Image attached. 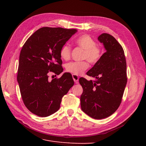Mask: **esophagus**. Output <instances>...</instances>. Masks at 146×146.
Masks as SVG:
<instances>
[{
    "instance_id": "obj_1",
    "label": "esophagus",
    "mask_w": 146,
    "mask_h": 146,
    "mask_svg": "<svg viewBox=\"0 0 146 146\" xmlns=\"http://www.w3.org/2000/svg\"><path fill=\"white\" fill-rule=\"evenodd\" d=\"M72 78H73V80H74V81L75 82V83H78V79H79L78 76H77V75L72 74Z\"/></svg>"
}]
</instances>
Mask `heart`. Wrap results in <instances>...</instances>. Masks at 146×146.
<instances>
[{"label": "heart", "instance_id": "heart-1", "mask_svg": "<svg viewBox=\"0 0 146 146\" xmlns=\"http://www.w3.org/2000/svg\"><path fill=\"white\" fill-rule=\"evenodd\" d=\"M76 44L83 50V59L87 60L91 64H96L100 60L103 54V50L99 46L96 45V42L94 39L88 35H83L76 38L75 41ZM71 48L68 44H64L61 48L60 55L61 58L68 60L70 57ZM89 66L86 61H75L68 63L66 66L67 71L75 75H80Z\"/></svg>", "mask_w": 146, "mask_h": 146}]
</instances>
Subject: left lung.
<instances>
[{
	"label": "left lung",
	"instance_id": "left-lung-1",
	"mask_svg": "<svg viewBox=\"0 0 146 146\" xmlns=\"http://www.w3.org/2000/svg\"><path fill=\"white\" fill-rule=\"evenodd\" d=\"M106 52L86 73L96 81L80 78L83 88L80 96L82 111L96 119L106 118L115 112L121 103L127 82V64L123 48L108 33L98 37Z\"/></svg>",
	"mask_w": 146,
	"mask_h": 146
}]
</instances>
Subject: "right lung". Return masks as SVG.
I'll use <instances>...</instances> for the list:
<instances>
[{"instance_id":"1","label":"right lung","mask_w":146,"mask_h":146,"mask_svg":"<svg viewBox=\"0 0 146 146\" xmlns=\"http://www.w3.org/2000/svg\"><path fill=\"white\" fill-rule=\"evenodd\" d=\"M76 29L42 27L29 38L22 48L17 80L22 99L30 111L40 117L55 113L63 97L74 84L72 76L64 73L49 81L51 72H63L60 51Z\"/></svg>"}]
</instances>
